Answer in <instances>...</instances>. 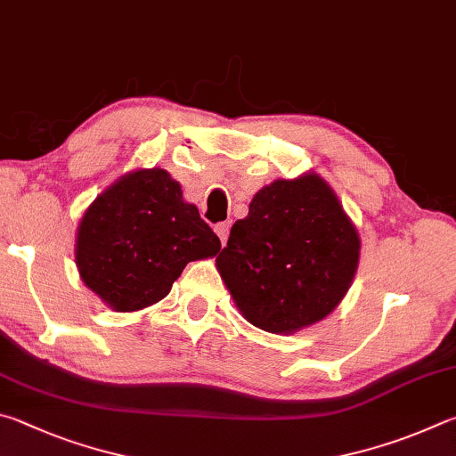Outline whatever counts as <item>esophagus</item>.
Listing matches in <instances>:
<instances>
[{"label": "esophagus", "instance_id": "1", "mask_svg": "<svg viewBox=\"0 0 456 456\" xmlns=\"http://www.w3.org/2000/svg\"><path fill=\"white\" fill-rule=\"evenodd\" d=\"M214 232L218 234L222 246H226V242H228V234H230V226H228V222H220V224H216V226H214Z\"/></svg>", "mask_w": 456, "mask_h": 456}]
</instances>
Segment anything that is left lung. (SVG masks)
<instances>
[{
  "label": "left lung",
  "mask_w": 456,
  "mask_h": 456,
  "mask_svg": "<svg viewBox=\"0 0 456 456\" xmlns=\"http://www.w3.org/2000/svg\"><path fill=\"white\" fill-rule=\"evenodd\" d=\"M361 236L322 175L274 180L230 230L216 268L250 324L294 334L324 321L353 284Z\"/></svg>",
  "instance_id": "left-lung-1"
}]
</instances>
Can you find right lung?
I'll list each match as a JSON object with an SVG mask.
<instances>
[{
  "label": "right lung",
  "mask_w": 456,
  "mask_h": 456,
  "mask_svg": "<svg viewBox=\"0 0 456 456\" xmlns=\"http://www.w3.org/2000/svg\"><path fill=\"white\" fill-rule=\"evenodd\" d=\"M220 238L162 167H138L87 206L76 234L79 278L114 313L167 297L191 260L220 252Z\"/></svg>",
  "instance_id": "add662e5"
}]
</instances>
